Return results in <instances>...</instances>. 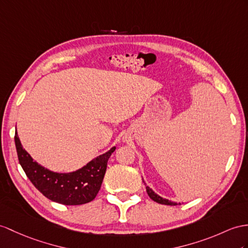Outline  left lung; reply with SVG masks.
Here are the masks:
<instances>
[{"label":"left lung","instance_id":"1","mask_svg":"<svg viewBox=\"0 0 248 248\" xmlns=\"http://www.w3.org/2000/svg\"><path fill=\"white\" fill-rule=\"evenodd\" d=\"M143 182H144V181H143ZM144 184H145V182H144ZM145 186H146V191H147L149 198L152 199V200H154L155 202L160 203V204H164V205H170V206H172V205H178V203H176V202L167 200V199H164V198L160 197L159 195H156L155 192L152 188H150V187H148L146 184H145ZM179 204H181V203H179Z\"/></svg>","mask_w":248,"mask_h":248}]
</instances>
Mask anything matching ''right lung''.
Returning a JSON list of instances; mask_svg holds the SVG:
<instances>
[{"label": "right lung", "instance_id": "1", "mask_svg": "<svg viewBox=\"0 0 248 248\" xmlns=\"http://www.w3.org/2000/svg\"><path fill=\"white\" fill-rule=\"evenodd\" d=\"M15 142L19 162L30 182L49 200L64 205H81L93 200L103 182L108 159L116 150V147L110 148L76 171L59 173L33 161L23 148L17 132Z\"/></svg>", "mask_w": 248, "mask_h": 248}]
</instances>
